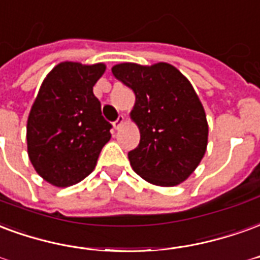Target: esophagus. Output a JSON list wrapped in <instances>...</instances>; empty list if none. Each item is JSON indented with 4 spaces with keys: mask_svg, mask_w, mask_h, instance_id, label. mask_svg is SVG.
<instances>
[{
    "mask_svg": "<svg viewBox=\"0 0 260 260\" xmlns=\"http://www.w3.org/2000/svg\"><path fill=\"white\" fill-rule=\"evenodd\" d=\"M123 123H124V116H123V115H119V117L113 122V127L117 130V128H120V126H122Z\"/></svg>",
    "mask_w": 260,
    "mask_h": 260,
    "instance_id": "34e87169",
    "label": "esophagus"
}]
</instances>
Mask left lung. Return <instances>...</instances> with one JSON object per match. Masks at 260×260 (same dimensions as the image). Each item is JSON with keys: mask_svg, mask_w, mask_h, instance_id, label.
I'll use <instances>...</instances> for the list:
<instances>
[{"mask_svg": "<svg viewBox=\"0 0 260 260\" xmlns=\"http://www.w3.org/2000/svg\"><path fill=\"white\" fill-rule=\"evenodd\" d=\"M112 73L136 94L132 119L140 144L128 152L133 170L155 185L188 179L208 145V122L194 87L174 66L119 63Z\"/></svg>", "mask_w": 260, "mask_h": 260, "instance_id": "left-lung-1", "label": "left lung"}]
</instances>
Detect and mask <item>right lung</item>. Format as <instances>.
<instances>
[{
	"mask_svg": "<svg viewBox=\"0 0 260 260\" xmlns=\"http://www.w3.org/2000/svg\"><path fill=\"white\" fill-rule=\"evenodd\" d=\"M105 65L62 62L47 75L27 119V153L50 184L69 187L94 170L112 124L92 87Z\"/></svg>",
	"mask_w": 260,
	"mask_h": 260,
	"instance_id": "obj_1",
	"label": "right lung"
}]
</instances>
